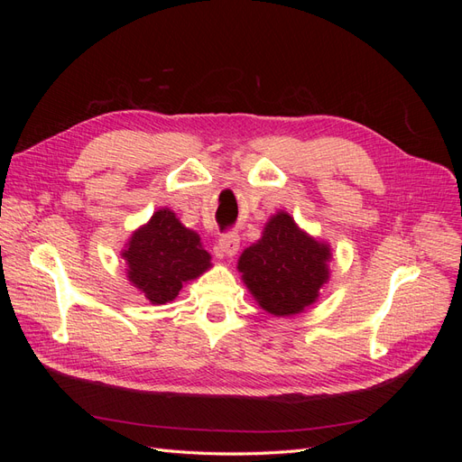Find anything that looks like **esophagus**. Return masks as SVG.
<instances>
[{
    "mask_svg": "<svg viewBox=\"0 0 462 462\" xmlns=\"http://www.w3.org/2000/svg\"><path fill=\"white\" fill-rule=\"evenodd\" d=\"M239 245H241L239 235H236V233H226V235H221V239L217 243V250H219L221 256L233 258L236 254V250H239Z\"/></svg>",
    "mask_w": 462,
    "mask_h": 462,
    "instance_id": "1",
    "label": "esophagus"
}]
</instances>
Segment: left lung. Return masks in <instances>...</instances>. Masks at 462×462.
Segmentation results:
<instances>
[{"label":"left lung","instance_id":"8db88e82","mask_svg":"<svg viewBox=\"0 0 462 462\" xmlns=\"http://www.w3.org/2000/svg\"><path fill=\"white\" fill-rule=\"evenodd\" d=\"M331 246L297 226L285 209L275 212L262 236L236 262L243 283L262 310L291 318L312 306L329 282Z\"/></svg>","mask_w":462,"mask_h":462}]
</instances>
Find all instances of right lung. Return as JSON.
Wrapping results in <instances>:
<instances>
[{
	"instance_id": "right-lung-1",
	"label": "right lung",
	"mask_w": 462,
	"mask_h": 462,
	"mask_svg": "<svg viewBox=\"0 0 462 462\" xmlns=\"http://www.w3.org/2000/svg\"><path fill=\"white\" fill-rule=\"evenodd\" d=\"M129 283L150 304L175 300L179 291L212 268V256L204 250L200 235L185 227L170 208H160L133 231L121 250Z\"/></svg>"
}]
</instances>
